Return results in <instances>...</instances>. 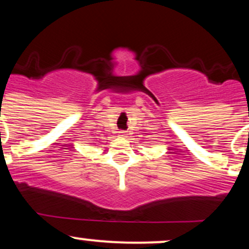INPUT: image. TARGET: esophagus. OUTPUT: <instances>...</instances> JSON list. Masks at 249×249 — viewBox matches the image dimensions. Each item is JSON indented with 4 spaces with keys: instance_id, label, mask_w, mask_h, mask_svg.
I'll return each instance as SVG.
<instances>
[{
    "instance_id": "obj_1",
    "label": "esophagus",
    "mask_w": 249,
    "mask_h": 249,
    "mask_svg": "<svg viewBox=\"0 0 249 249\" xmlns=\"http://www.w3.org/2000/svg\"><path fill=\"white\" fill-rule=\"evenodd\" d=\"M119 136L126 137V132H125V131H119Z\"/></svg>"
}]
</instances>
